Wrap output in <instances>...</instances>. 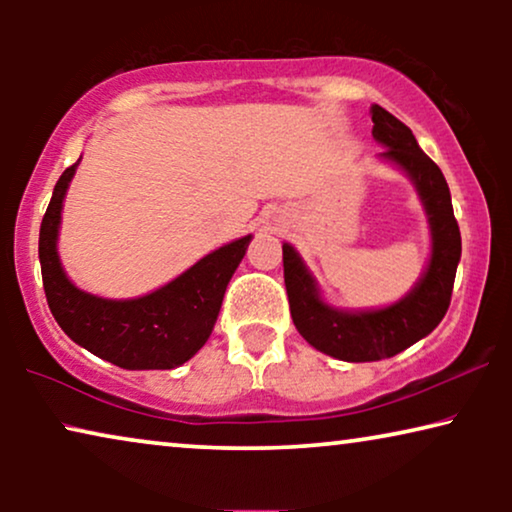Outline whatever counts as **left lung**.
<instances>
[{"mask_svg": "<svg viewBox=\"0 0 512 512\" xmlns=\"http://www.w3.org/2000/svg\"><path fill=\"white\" fill-rule=\"evenodd\" d=\"M373 137L384 146L377 158L412 181L431 233L429 263L401 300L375 310H342L326 303L312 272L289 242L284 251V284L298 333L314 349L340 361H380L415 345L443 321L450 307L454 275L461 258V233L440 167L419 149L408 125L380 104L370 107Z\"/></svg>", "mask_w": 512, "mask_h": 512, "instance_id": "8db88e82", "label": "left lung"}]
</instances>
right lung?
I'll use <instances>...</instances> for the list:
<instances>
[{
	"mask_svg": "<svg viewBox=\"0 0 512 512\" xmlns=\"http://www.w3.org/2000/svg\"><path fill=\"white\" fill-rule=\"evenodd\" d=\"M67 167L39 230V263L48 307L62 331L90 354L125 370H172L209 340L223 293L242 263L251 235L202 256L172 282L139 298H102L67 277L58 254L62 205L76 167Z\"/></svg>",
	"mask_w": 512,
	"mask_h": 512,
	"instance_id": "add662e5",
	"label": "right lung"
}]
</instances>
